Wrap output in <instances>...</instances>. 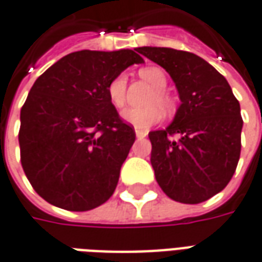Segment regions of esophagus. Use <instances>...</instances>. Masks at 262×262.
<instances>
[{"label": "esophagus", "mask_w": 262, "mask_h": 262, "mask_svg": "<svg viewBox=\"0 0 262 262\" xmlns=\"http://www.w3.org/2000/svg\"><path fill=\"white\" fill-rule=\"evenodd\" d=\"M146 132H143V130H136V137L137 139H143V137H146Z\"/></svg>", "instance_id": "1"}]
</instances>
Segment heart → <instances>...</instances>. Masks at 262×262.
I'll list each match as a JSON object with an SVG mask.
<instances>
[{
    "mask_svg": "<svg viewBox=\"0 0 262 262\" xmlns=\"http://www.w3.org/2000/svg\"><path fill=\"white\" fill-rule=\"evenodd\" d=\"M139 74L143 80L150 82L156 88V91L151 95V99L148 105H160L161 108L171 109L172 102L168 94L165 92L167 86V75L159 67H144L139 71ZM126 80L125 74H119L111 81L106 88L109 102L114 105L115 108H122L126 101ZM122 119L127 122L129 125L135 126L139 130H146L151 126L157 125L163 119V111L159 106H148L146 109H135L127 108L122 114Z\"/></svg>",
    "mask_w": 262,
    "mask_h": 262,
    "instance_id": "b5f03b06",
    "label": "heart"
}]
</instances>
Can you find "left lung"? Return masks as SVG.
I'll use <instances>...</instances> for the list:
<instances>
[{
	"label": "left lung",
	"mask_w": 262,
	"mask_h": 262,
	"mask_svg": "<svg viewBox=\"0 0 262 262\" xmlns=\"http://www.w3.org/2000/svg\"><path fill=\"white\" fill-rule=\"evenodd\" d=\"M176 82L181 99L174 122L148 133L160 188L181 203L208 201L230 182L242 150L240 103L208 61L170 48H139Z\"/></svg>",
	"instance_id": "obj_1"
}]
</instances>
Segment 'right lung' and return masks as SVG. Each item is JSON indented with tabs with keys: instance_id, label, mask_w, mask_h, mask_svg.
I'll return each mask as SVG.
<instances>
[{
	"instance_id": "obj_1",
	"label": "right lung",
	"mask_w": 262,
	"mask_h": 262,
	"mask_svg": "<svg viewBox=\"0 0 262 262\" xmlns=\"http://www.w3.org/2000/svg\"><path fill=\"white\" fill-rule=\"evenodd\" d=\"M135 63L143 59L129 49L81 50L35 81L18 137L22 168L45 201L85 212L112 196L136 133L109 102L106 88Z\"/></svg>"
}]
</instances>
